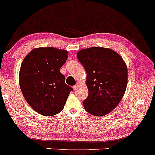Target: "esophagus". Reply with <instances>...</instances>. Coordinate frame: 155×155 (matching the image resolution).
Wrapping results in <instances>:
<instances>
[{
	"instance_id": "obj_1",
	"label": "esophagus",
	"mask_w": 155,
	"mask_h": 155,
	"mask_svg": "<svg viewBox=\"0 0 155 155\" xmlns=\"http://www.w3.org/2000/svg\"><path fill=\"white\" fill-rule=\"evenodd\" d=\"M78 84L74 85V86H73V89L75 91V90H77V89L78 88Z\"/></svg>"
}]
</instances>
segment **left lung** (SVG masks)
<instances>
[{"label":"left lung","instance_id":"8db88e82","mask_svg":"<svg viewBox=\"0 0 155 155\" xmlns=\"http://www.w3.org/2000/svg\"><path fill=\"white\" fill-rule=\"evenodd\" d=\"M86 71L88 96L84 101L87 112L103 116L118 105L127 85V68L122 58L109 48L91 47L77 53Z\"/></svg>","mask_w":155,"mask_h":155}]
</instances>
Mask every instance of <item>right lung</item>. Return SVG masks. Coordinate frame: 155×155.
<instances>
[{"label": "right lung", "instance_id": "add662e5", "mask_svg": "<svg viewBox=\"0 0 155 155\" xmlns=\"http://www.w3.org/2000/svg\"><path fill=\"white\" fill-rule=\"evenodd\" d=\"M68 51L49 47L35 48L24 58L18 80L25 100L35 111L45 116L63 110L72 87L60 71Z\"/></svg>", "mask_w": 155, "mask_h": 155}]
</instances>
